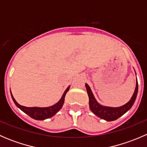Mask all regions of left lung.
<instances>
[{"label":"left lung","instance_id":"1","mask_svg":"<svg viewBox=\"0 0 147 147\" xmlns=\"http://www.w3.org/2000/svg\"><path fill=\"white\" fill-rule=\"evenodd\" d=\"M86 89H87V94L89 97V105L90 108L92 112L97 115L99 117L102 119L107 120V121H113L116 120L120 117L122 116L124 113L127 112L130 108L132 107L133 104L134 103L136 98H137L138 92V82L137 80V84H136V88L134 90V93L133 94L131 100L127 102L126 105L119 107H104L100 105L94 98L91 90L88 84H85Z\"/></svg>","mask_w":147,"mask_h":147}]
</instances>
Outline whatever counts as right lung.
Instances as JSON below:
<instances>
[{
    "mask_svg": "<svg viewBox=\"0 0 147 147\" xmlns=\"http://www.w3.org/2000/svg\"><path fill=\"white\" fill-rule=\"evenodd\" d=\"M69 87H68L67 89L65 90V92H64V94H63L62 98L60 99V101L57 102V104H55V105H53V106L49 107H26L21 106V105H19V104L16 101V100L13 98L12 94L11 97L16 106H17L19 109H21L23 112H24L25 113L27 114L28 116L32 117V119H35L37 120H43L53 117V115H55V114L61 109L63 104H64L65 97V95H66L67 91L69 90Z\"/></svg>",
    "mask_w": 147,
    "mask_h": 147,
    "instance_id": "add662e5",
    "label": "right lung"
}]
</instances>
